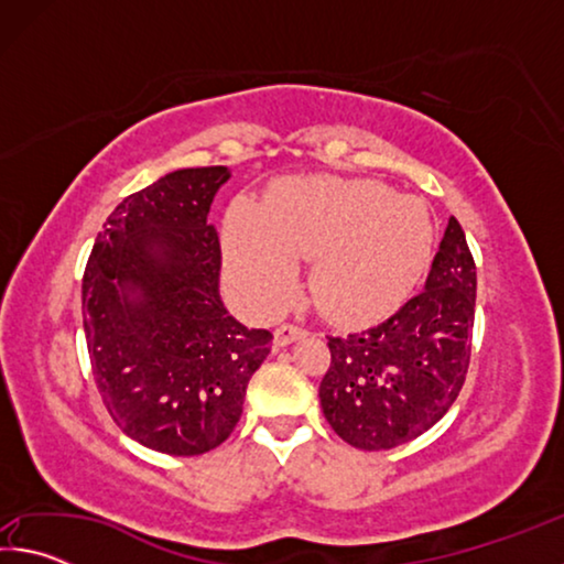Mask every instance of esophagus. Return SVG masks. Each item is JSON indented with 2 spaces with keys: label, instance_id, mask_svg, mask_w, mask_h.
<instances>
[{
  "label": "esophagus",
  "instance_id": "1",
  "mask_svg": "<svg viewBox=\"0 0 564 564\" xmlns=\"http://www.w3.org/2000/svg\"><path fill=\"white\" fill-rule=\"evenodd\" d=\"M305 336H308V330H305L303 326H295V323H283V326L275 328L273 340H275V346H289V343L301 340Z\"/></svg>",
  "mask_w": 564,
  "mask_h": 564
}]
</instances>
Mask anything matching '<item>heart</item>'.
I'll return each mask as SVG.
<instances>
[{"label": "heart", "mask_w": 564, "mask_h": 564, "mask_svg": "<svg viewBox=\"0 0 564 564\" xmlns=\"http://www.w3.org/2000/svg\"><path fill=\"white\" fill-rule=\"evenodd\" d=\"M234 289L256 313L281 311L295 289L299 259L313 256L316 303L343 321H370L398 308L433 259L427 206L378 181L293 178L259 216L234 206L224 224Z\"/></svg>", "instance_id": "b5f03b06"}]
</instances>
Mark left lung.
<instances>
[{
	"label": "left lung",
	"mask_w": 564,
	"mask_h": 564,
	"mask_svg": "<svg viewBox=\"0 0 564 564\" xmlns=\"http://www.w3.org/2000/svg\"><path fill=\"white\" fill-rule=\"evenodd\" d=\"M477 275L463 226L451 216L425 291L373 328L328 336L318 398L348 445L390 451L441 420L470 366Z\"/></svg>",
	"instance_id": "obj_1"
}]
</instances>
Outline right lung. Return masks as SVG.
<instances>
[{"label":"right lung","instance_id":"right-lung-1","mask_svg":"<svg viewBox=\"0 0 564 564\" xmlns=\"http://www.w3.org/2000/svg\"><path fill=\"white\" fill-rule=\"evenodd\" d=\"M226 166L178 169L123 198L91 248L82 313L99 395L131 441L202 455L234 433L271 330L218 295L221 243L206 224Z\"/></svg>","mask_w":564,"mask_h":564}]
</instances>
